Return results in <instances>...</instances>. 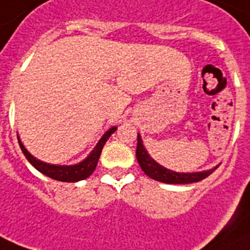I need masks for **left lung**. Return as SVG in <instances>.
I'll return each instance as SVG.
<instances>
[{"instance_id":"left-lung-1","label":"left lung","mask_w":250,"mask_h":250,"mask_svg":"<svg viewBox=\"0 0 250 250\" xmlns=\"http://www.w3.org/2000/svg\"><path fill=\"white\" fill-rule=\"evenodd\" d=\"M136 157L141 169L146 175L152 178L154 180L161 182V183L167 184H188L194 183V182H200V180L205 179L208 177L209 174L215 170L216 167L208 169V170L203 171H196V173H177L170 169H167L163 165L152 159L147 150L145 148L144 142L140 133H137V150H136Z\"/></svg>"}]
</instances>
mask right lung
Instances as JSON below:
<instances>
[{"instance_id": "1", "label": "right lung", "mask_w": 250, "mask_h": 250, "mask_svg": "<svg viewBox=\"0 0 250 250\" xmlns=\"http://www.w3.org/2000/svg\"><path fill=\"white\" fill-rule=\"evenodd\" d=\"M115 129H117V127L109 128L108 131L102 136L99 142L96 144L94 150L87 155V157H85L83 161H80L79 164L73 165H54L44 163V161L42 160H38L37 157L33 156V155L25 148L21 140L19 137L18 140L19 145H20V147H21V151L24 152L25 157L28 159L29 163H30L37 170H39L42 174L47 175V177L52 178V179L60 180V182L75 183V182H79V180H83L86 179V178H89L90 175L93 174V171L95 170L96 165H98V161H99L100 154H102V150L103 147H104V145L108 141V138L112 136V133H114Z\"/></svg>"}]
</instances>
